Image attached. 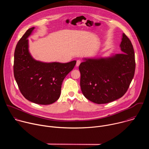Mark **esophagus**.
<instances>
[{"mask_svg":"<svg viewBox=\"0 0 149 149\" xmlns=\"http://www.w3.org/2000/svg\"><path fill=\"white\" fill-rule=\"evenodd\" d=\"M81 61L80 60H77V63H76V67H78L81 63Z\"/></svg>","mask_w":149,"mask_h":149,"instance_id":"obj_1","label":"esophagus"}]
</instances>
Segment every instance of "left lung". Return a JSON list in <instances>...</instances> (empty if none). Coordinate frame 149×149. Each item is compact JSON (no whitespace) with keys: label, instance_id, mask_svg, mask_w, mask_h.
I'll return each mask as SVG.
<instances>
[{"label":"left lung","instance_id":"8db88e82","mask_svg":"<svg viewBox=\"0 0 149 149\" xmlns=\"http://www.w3.org/2000/svg\"><path fill=\"white\" fill-rule=\"evenodd\" d=\"M121 54L105 58H84L79 66L83 95L98 104L112 102L123 97L134 77L136 62L130 40L123 33Z\"/></svg>","mask_w":149,"mask_h":149}]
</instances>
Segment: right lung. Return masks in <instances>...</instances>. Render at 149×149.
Returning a JSON list of instances; mask_svg holds the SVG:
<instances>
[{
    "label": "right lung",
    "mask_w": 149,
    "mask_h": 149,
    "mask_svg": "<svg viewBox=\"0 0 149 149\" xmlns=\"http://www.w3.org/2000/svg\"><path fill=\"white\" fill-rule=\"evenodd\" d=\"M34 29L32 27L28 29L16 45L14 77L26 99L36 104L48 105L59 98L62 81L73 70L77 61L44 62L33 59L29 51L28 38Z\"/></svg>",
    "instance_id": "1"
}]
</instances>
